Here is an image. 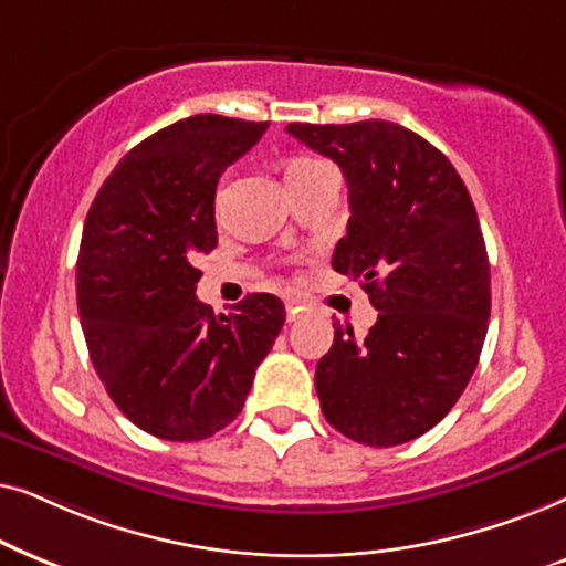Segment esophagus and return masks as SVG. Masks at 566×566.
Segmentation results:
<instances>
[{"mask_svg":"<svg viewBox=\"0 0 566 566\" xmlns=\"http://www.w3.org/2000/svg\"><path fill=\"white\" fill-rule=\"evenodd\" d=\"M305 311V305L297 297H287V321H297L300 313Z\"/></svg>","mask_w":566,"mask_h":566,"instance_id":"esophagus-1","label":"esophagus"}]
</instances>
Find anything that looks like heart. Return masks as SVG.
Wrapping results in <instances>:
<instances>
[{"label":"heart","instance_id":"1","mask_svg":"<svg viewBox=\"0 0 566 566\" xmlns=\"http://www.w3.org/2000/svg\"><path fill=\"white\" fill-rule=\"evenodd\" d=\"M315 165H321L318 160H313V157H290L287 163H284V180H295L300 176H305L307 170H313Z\"/></svg>","mask_w":566,"mask_h":566}]
</instances>
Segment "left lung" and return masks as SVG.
<instances>
[{
    "label": "left lung",
    "mask_w": 566,
    "mask_h": 566,
    "mask_svg": "<svg viewBox=\"0 0 566 566\" xmlns=\"http://www.w3.org/2000/svg\"><path fill=\"white\" fill-rule=\"evenodd\" d=\"M287 132L342 168L352 217L331 263L378 311L365 342L334 326L315 367L323 417L361 446H401L453 409L479 365L492 276L476 209L453 163L394 120Z\"/></svg>",
    "instance_id": "left-lung-1"
}]
</instances>
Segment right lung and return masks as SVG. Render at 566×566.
<instances>
[{
	"label": "right lung",
	"mask_w": 566,
	"mask_h": 566,
	"mask_svg": "<svg viewBox=\"0 0 566 566\" xmlns=\"http://www.w3.org/2000/svg\"><path fill=\"white\" fill-rule=\"evenodd\" d=\"M266 129L214 113L176 120L113 168L87 212L77 305L90 359L124 417L163 440L228 427L284 326L266 292L228 315L196 297L193 255L217 245V180Z\"/></svg>",
	"instance_id": "1"
}]
</instances>
